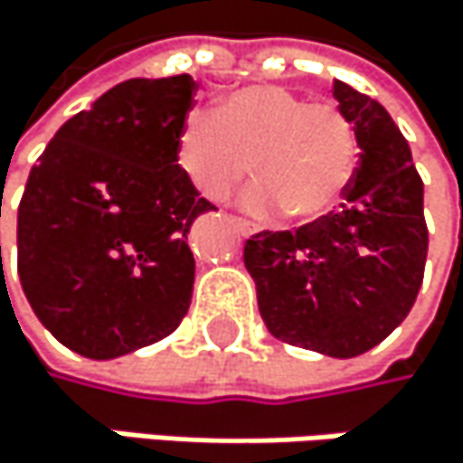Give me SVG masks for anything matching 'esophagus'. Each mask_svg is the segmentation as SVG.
I'll use <instances>...</instances> for the list:
<instances>
[{"label":"esophagus","mask_w":463,"mask_h":463,"mask_svg":"<svg viewBox=\"0 0 463 463\" xmlns=\"http://www.w3.org/2000/svg\"><path fill=\"white\" fill-rule=\"evenodd\" d=\"M227 222L236 227V233H239V236H252L255 230H258V227H255L252 222H247V219H239V216H230Z\"/></svg>","instance_id":"esophagus-1"}]
</instances>
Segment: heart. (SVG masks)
I'll use <instances>...</instances> for the list:
<instances>
[{
	"instance_id": "b5f03b06",
	"label": "heart",
	"mask_w": 463,
	"mask_h": 463,
	"mask_svg": "<svg viewBox=\"0 0 463 463\" xmlns=\"http://www.w3.org/2000/svg\"><path fill=\"white\" fill-rule=\"evenodd\" d=\"M175 153L205 200H227L252 167L258 181L244 194L252 213L282 208L293 219H318L354 175L356 139L335 104H310L285 87L252 84L222 98L213 115L189 112Z\"/></svg>"
}]
</instances>
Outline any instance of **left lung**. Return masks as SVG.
<instances>
[{
    "instance_id": "obj_1",
    "label": "left lung",
    "mask_w": 463,
    "mask_h": 463,
    "mask_svg": "<svg viewBox=\"0 0 463 463\" xmlns=\"http://www.w3.org/2000/svg\"><path fill=\"white\" fill-rule=\"evenodd\" d=\"M359 161L340 211L299 230H263L244 244L269 332L290 345L348 359L379 345L422 285L428 227L409 142L371 95L335 81Z\"/></svg>"
}]
</instances>
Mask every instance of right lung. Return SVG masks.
<instances>
[{
	"mask_svg": "<svg viewBox=\"0 0 463 463\" xmlns=\"http://www.w3.org/2000/svg\"><path fill=\"white\" fill-rule=\"evenodd\" d=\"M194 90L189 73L112 87L54 134L29 173L18 279L41 324L81 356L150 345L192 305L186 233L213 211L175 153Z\"/></svg>",
	"mask_w": 463,
	"mask_h": 463,
	"instance_id": "obj_1",
	"label": "right lung"
}]
</instances>
